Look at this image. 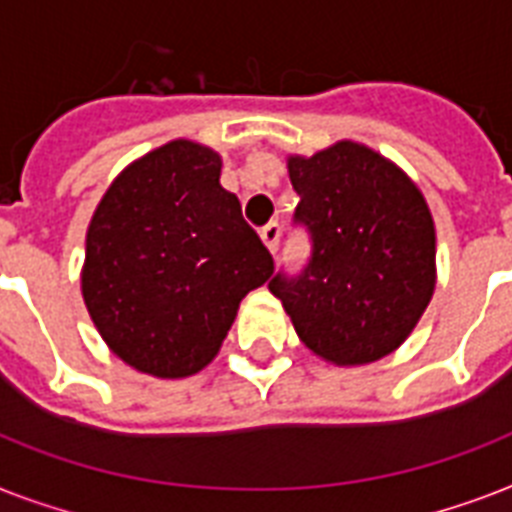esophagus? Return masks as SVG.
<instances>
[{"label":"esophagus","mask_w":512,"mask_h":512,"mask_svg":"<svg viewBox=\"0 0 512 512\" xmlns=\"http://www.w3.org/2000/svg\"><path fill=\"white\" fill-rule=\"evenodd\" d=\"M260 239H263V244L268 247V252H273V255H276V249H279V239H281V225L268 223L263 231H260Z\"/></svg>","instance_id":"34e87169"}]
</instances>
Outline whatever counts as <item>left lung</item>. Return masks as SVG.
<instances>
[{
	"label": "left lung",
	"mask_w": 512,
	"mask_h": 512,
	"mask_svg": "<svg viewBox=\"0 0 512 512\" xmlns=\"http://www.w3.org/2000/svg\"><path fill=\"white\" fill-rule=\"evenodd\" d=\"M287 170L311 260L297 276L276 273L268 289L316 356L372 364L412 335L436 289L425 196L396 164L353 140L289 156Z\"/></svg>",
	"instance_id": "left-lung-1"
}]
</instances>
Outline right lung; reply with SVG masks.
I'll list each match as a JSON object with an SVG mask.
<instances>
[{
	"label": "right lung",
	"mask_w": 512,
	"mask_h": 512,
	"mask_svg": "<svg viewBox=\"0 0 512 512\" xmlns=\"http://www.w3.org/2000/svg\"><path fill=\"white\" fill-rule=\"evenodd\" d=\"M220 167L212 148L172 140L132 162L92 215L84 305L114 356L138 372H201L247 292L271 279V252L220 185Z\"/></svg>",
	"instance_id": "right-lung-1"
}]
</instances>
